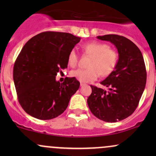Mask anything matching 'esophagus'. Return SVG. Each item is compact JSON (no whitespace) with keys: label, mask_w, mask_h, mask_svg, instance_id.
I'll use <instances>...</instances> for the list:
<instances>
[{"label":"esophagus","mask_w":156,"mask_h":156,"mask_svg":"<svg viewBox=\"0 0 156 156\" xmlns=\"http://www.w3.org/2000/svg\"><path fill=\"white\" fill-rule=\"evenodd\" d=\"M80 87H83V86H85L86 85V83H83V82H80Z\"/></svg>","instance_id":"esophagus-1"}]
</instances>
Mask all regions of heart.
I'll return each mask as SVG.
<instances>
[{"mask_svg":"<svg viewBox=\"0 0 156 156\" xmlns=\"http://www.w3.org/2000/svg\"><path fill=\"white\" fill-rule=\"evenodd\" d=\"M84 55L91 57L88 69H78L70 72V76L80 82L89 83L95 80L99 77L108 76L117 67L119 55L108 44L99 42H89L82 45ZM68 64L75 67L78 62V55L75 49L69 53Z\"/></svg>","mask_w":156,"mask_h":156,"instance_id":"obj_1","label":"heart"}]
</instances>
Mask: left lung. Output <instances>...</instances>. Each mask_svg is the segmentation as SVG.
Returning a JSON list of instances; mask_svg holds the SVG:
<instances>
[{
    "mask_svg": "<svg viewBox=\"0 0 156 156\" xmlns=\"http://www.w3.org/2000/svg\"><path fill=\"white\" fill-rule=\"evenodd\" d=\"M97 38L112 42L117 48L119 60L114 70L101 82L108 90L91 86L87 103L97 118L116 122L129 117L136 108L145 88V64L140 50L130 39L116 34Z\"/></svg>",
    "mask_w": 156,
    "mask_h": 156,
    "instance_id": "8db88e82",
    "label": "left lung"
}]
</instances>
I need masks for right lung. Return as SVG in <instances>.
<instances>
[{
	"label": "right lung",
	"instance_id": "obj_1",
	"mask_svg": "<svg viewBox=\"0 0 156 156\" xmlns=\"http://www.w3.org/2000/svg\"><path fill=\"white\" fill-rule=\"evenodd\" d=\"M80 40L69 33L46 31L25 44L15 61L13 78L19 103L27 114L47 120L66 110L80 82L67 77L60 83L55 76L67 67L69 53Z\"/></svg>",
	"mask_w": 156,
	"mask_h": 156
}]
</instances>
